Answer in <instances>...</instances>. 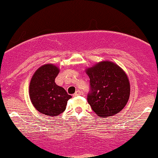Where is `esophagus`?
Segmentation results:
<instances>
[{"instance_id":"1","label":"esophagus","mask_w":158,"mask_h":158,"mask_svg":"<svg viewBox=\"0 0 158 158\" xmlns=\"http://www.w3.org/2000/svg\"><path fill=\"white\" fill-rule=\"evenodd\" d=\"M80 95H82V92L79 91V90H76V93L73 94V96H80Z\"/></svg>"}]
</instances>
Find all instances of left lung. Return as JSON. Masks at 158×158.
<instances>
[{"label":"left lung","mask_w":158,"mask_h":158,"mask_svg":"<svg viewBox=\"0 0 158 158\" xmlns=\"http://www.w3.org/2000/svg\"><path fill=\"white\" fill-rule=\"evenodd\" d=\"M85 73L90 79L87 100L98 116H113L124 108L131 85L127 76L119 65L103 61L88 68Z\"/></svg>","instance_id":"8db88e82"}]
</instances>
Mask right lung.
Here are the masks:
<instances>
[{"instance_id": "obj_1", "label": "right lung", "mask_w": 158, "mask_h": 158, "mask_svg": "<svg viewBox=\"0 0 158 158\" xmlns=\"http://www.w3.org/2000/svg\"><path fill=\"white\" fill-rule=\"evenodd\" d=\"M59 69L53 64H45L35 71L29 85V96L38 112L56 116L65 110L72 97L62 87L55 82Z\"/></svg>"}]
</instances>
